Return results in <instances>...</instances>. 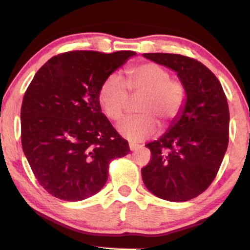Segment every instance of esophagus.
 Wrapping results in <instances>:
<instances>
[{
    "mask_svg": "<svg viewBox=\"0 0 250 250\" xmlns=\"http://www.w3.org/2000/svg\"><path fill=\"white\" fill-rule=\"evenodd\" d=\"M129 147H130V150H131V151H136L141 146H140V145H138V144H135V143H130L129 144Z\"/></svg>",
    "mask_w": 250,
    "mask_h": 250,
    "instance_id": "34e87169",
    "label": "esophagus"
}]
</instances>
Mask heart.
Listing matches in <instances>:
<instances>
[{
    "label": "heart",
    "mask_w": 250,
    "mask_h": 250,
    "mask_svg": "<svg viewBox=\"0 0 250 250\" xmlns=\"http://www.w3.org/2000/svg\"><path fill=\"white\" fill-rule=\"evenodd\" d=\"M98 98L104 114L113 121L122 118L130 98L139 99L136 107L139 115L125 119L118 129L125 139L140 143L156 135V121L166 125L181 113L186 101V89L182 82L172 80L164 67L145 62L126 70L125 82L117 74L107 75L100 86Z\"/></svg>",
    "instance_id": "b5f03b06"
}]
</instances>
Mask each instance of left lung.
Here are the masks:
<instances>
[{
	"instance_id": "1",
	"label": "left lung",
	"mask_w": 250,
	"mask_h": 250,
	"mask_svg": "<svg viewBox=\"0 0 250 250\" xmlns=\"http://www.w3.org/2000/svg\"><path fill=\"white\" fill-rule=\"evenodd\" d=\"M174 70L186 89L181 113L159 139L146 145L151 159L141 169L152 194L170 202L194 199L214 180L229 143V107L220 82L195 59L177 54H144Z\"/></svg>"
}]
</instances>
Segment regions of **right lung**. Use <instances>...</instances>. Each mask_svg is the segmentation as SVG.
Here are the masks:
<instances>
[{
  "instance_id": "add662e5",
  "label": "right lung",
  "mask_w": 250,
  "mask_h": 250,
  "mask_svg": "<svg viewBox=\"0 0 250 250\" xmlns=\"http://www.w3.org/2000/svg\"><path fill=\"white\" fill-rule=\"evenodd\" d=\"M135 51L76 50L54 56L30 83L21 106V143L33 174L46 191L76 202L107 181L112 159L130 152L102 113L99 89Z\"/></svg>"
}]
</instances>
